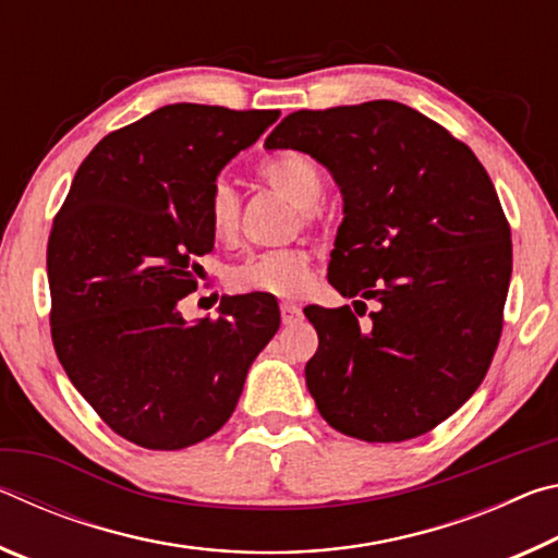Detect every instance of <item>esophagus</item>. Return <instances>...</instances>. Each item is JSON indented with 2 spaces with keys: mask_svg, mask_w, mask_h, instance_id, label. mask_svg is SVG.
<instances>
[{
  "mask_svg": "<svg viewBox=\"0 0 558 558\" xmlns=\"http://www.w3.org/2000/svg\"><path fill=\"white\" fill-rule=\"evenodd\" d=\"M280 317L282 325H295L302 317V310L298 305H292V302H280Z\"/></svg>",
  "mask_w": 558,
  "mask_h": 558,
  "instance_id": "1",
  "label": "esophagus"
}]
</instances>
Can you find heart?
Masks as SVG:
<instances>
[{
    "label": "heart",
    "mask_w": 558,
    "mask_h": 558,
    "mask_svg": "<svg viewBox=\"0 0 558 558\" xmlns=\"http://www.w3.org/2000/svg\"><path fill=\"white\" fill-rule=\"evenodd\" d=\"M258 177L270 189L298 209L300 226H315V206L323 199L325 179L323 172L307 157L286 153L268 157L260 162ZM206 221L216 239H231L239 231L241 196L229 179H214L206 194ZM313 276V256L307 248L288 245V248H270L248 253L229 266V286L239 292H263L276 298H298L310 286Z\"/></svg>",
    "instance_id": "heart-1"
}]
</instances>
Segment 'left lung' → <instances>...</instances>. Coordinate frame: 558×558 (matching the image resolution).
<instances>
[{
    "instance_id": "left-lung-1",
    "label": "left lung",
    "mask_w": 558,
    "mask_h": 558,
    "mask_svg": "<svg viewBox=\"0 0 558 558\" xmlns=\"http://www.w3.org/2000/svg\"><path fill=\"white\" fill-rule=\"evenodd\" d=\"M266 149H300L344 196L327 280L374 314L305 307L307 389L329 426L369 442L423 436L493 364L512 276L509 223L472 149L403 102L298 110Z\"/></svg>"
}]
</instances>
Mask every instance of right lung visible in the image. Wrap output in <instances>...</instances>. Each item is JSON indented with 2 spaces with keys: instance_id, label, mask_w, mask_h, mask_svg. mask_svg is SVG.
<instances>
[{
  "instance_id": "1",
  "label": "right lung",
  "mask_w": 558,
  "mask_h": 558,
  "mask_svg": "<svg viewBox=\"0 0 558 558\" xmlns=\"http://www.w3.org/2000/svg\"><path fill=\"white\" fill-rule=\"evenodd\" d=\"M278 118L159 108L90 149L56 214L46 248L56 356L106 426L140 448L214 436L278 332L280 313L263 295L226 298L219 317L199 323L177 307L214 248L211 182Z\"/></svg>"
}]
</instances>
